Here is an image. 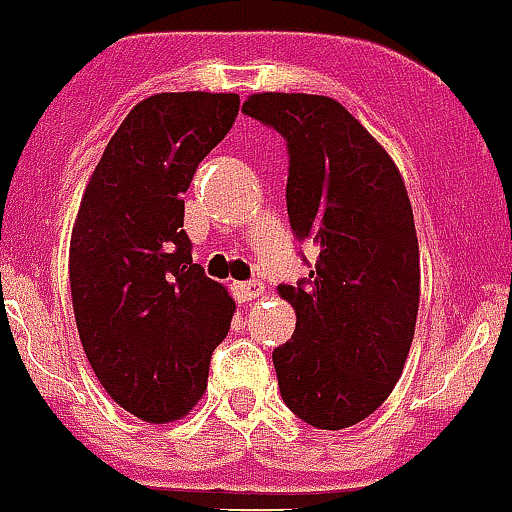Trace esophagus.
Wrapping results in <instances>:
<instances>
[{
	"instance_id": "esophagus-1",
	"label": "esophagus",
	"mask_w": 512,
	"mask_h": 512,
	"mask_svg": "<svg viewBox=\"0 0 512 512\" xmlns=\"http://www.w3.org/2000/svg\"><path fill=\"white\" fill-rule=\"evenodd\" d=\"M230 289H233V295L238 302H251L259 295H264V287H261V282H256V279H251V282H233Z\"/></svg>"
}]
</instances>
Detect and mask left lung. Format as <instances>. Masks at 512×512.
<instances>
[{
  "label": "left lung",
  "mask_w": 512,
  "mask_h": 512,
  "mask_svg": "<svg viewBox=\"0 0 512 512\" xmlns=\"http://www.w3.org/2000/svg\"><path fill=\"white\" fill-rule=\"evenodd\" d=\"M243 112L287 140V212L318 261L279 284L297 328L274 348L279 392L323 431L359 423L390 397L420 302L413 207L392 158L336 99L253 94ZM307 261V259H305Z\"/></svg>",
  "instance_id": "obj_1"
}]
</instances>
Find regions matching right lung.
Segmentation results:
<instances>
[{
  "mask_svg": "<svg viewBox=\"0 0 512 512\" xmlns=\"http://www.w3.org/2000/svg\"><path fill=\"white\" fill-rule=\"evenodd\" d=\"M238 107V94L207 92L135 104L76 215L69 279L81 346L112 400L148 423L194 408L228 336L233 297L192 264L182 194Z\"/></svg>",
  "mask_w": 512,
  "mask_h": 512,
  "instance_id": "1",
  "label": "right lung"
}]
</instances>
